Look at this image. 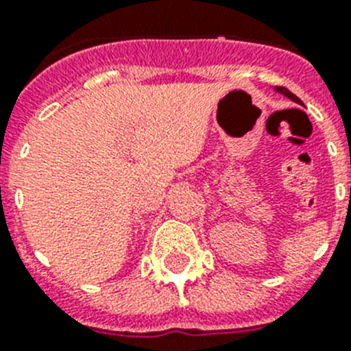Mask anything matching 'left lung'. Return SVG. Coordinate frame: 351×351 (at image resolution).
Returning <instances> with one entry per match:
<instances>
[{
	"label": "left lung",
	"instance_id": "1",
	"mask_svg": "<svg viewBox=\"0 0 351 351\" xmlns=\"http://www.w3.org/2000/svg\"><path fill=\"white\" fill-rule=\"evenodd\" d=\"M274 89H276V91H278V93H281V95H283V96H287L288 100L295 101V104H299V105H304L302 101H300V98H297V96L293 95V93H291V91H288L287 88H278V86H276Z\"/></svg>",
	"mask_w": 351,
	"mask_h": 351
}]
</instances>
